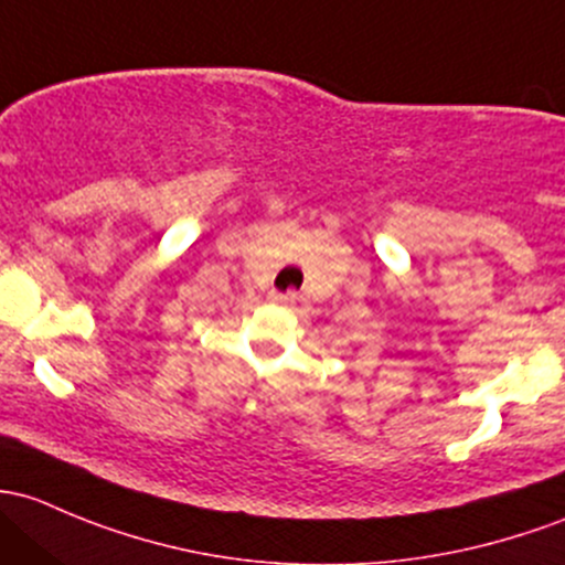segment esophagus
<instances>
[{
	"label": "esophagus",
	"instance_id": "1",
	"mask_svg": "<svg viewBox=\"0 0 565 565\" xmlns=\"http://www.w3.org/2000/svg\"><path fill=\"white\" fill-rule=\"evenodd\" d=\"M270 300L278 302V306H295V295L292 292H270Z\"/></svg>",
	"mask_w": 565,
	"mask_h": 565
}]
</instances>
